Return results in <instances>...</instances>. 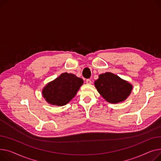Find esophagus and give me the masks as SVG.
<instances>
[{
	"instance_id": "obj_1",
	"label": "esophagus",
	"mask_w": 161,
	"mask_h": 161,
	"mask_svg": "<svg viewBox=\"0 0 161 161\" xmlns=\"http://www.w3.org/2000/svg\"><path fill=\"white\" fill-rule=\"evenodd\" d=\"M86 84H92V81H91V80H90V79H86Z\"/></svg>"
}]
</instances>
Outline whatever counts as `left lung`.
Here are the masks:
<instances>
[{
	"instance_id": "obj_1",
	"label": "left lung",
	"mask_w": 161,
	"mask_h": 161,
	"mask_svg": "<svg viewBox=\"0 0 161 161\" xmlns=\"http://www.w3.org/2000/svg\"><path fill=\"white\" fill-rule=\"evenodd\" d=\"M94 84L100 95L111 103L125 101L133 89V86L127 81L110 72L99 75Z\"/></svg>"
}]
</instances>
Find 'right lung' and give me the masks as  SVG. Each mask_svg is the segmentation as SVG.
Returning a JSON list of instances; mask_svg holds the SVG:
<instances>
[{
  "label": "right lung",
  "mask_w": 161,
  "mask_h": 161,
  "mask_svg": "<svg viewBox=\"0 0 161 161\" xmlns=\"http://www.w3.org/2000/svg\"><path fill=\"white\" fill-rule=\"evenodd\" d=\"M82 84L81 78L71 73H64L43 88V96L51 105L63 106L75 96Z\"/></svg>",
  "instance_id": "1"
}]
</instances>
